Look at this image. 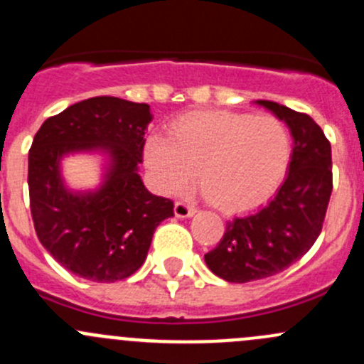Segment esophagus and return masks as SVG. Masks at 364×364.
<instances>
[{
	"mask_svg": "<svg viewBox=\"0 0 364 364\" xmlns=\"http://www.w3.org/2000/svg\"><path fill=\"white\" fill-rule=\"evenodd\" d=\"M196 211L197 209L190 203H186V200H178V203L174 204V215L178 216V218H188V216L196 215Z\"/></svg>",
	"mask_w": 364,
	"mask_h": 364,
	"instance_id": "1",
	"label": "esophagus"
}]
</instances>
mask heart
Returning a JSON list of instances; mask_svg holds the SVG:
<instances>
[{
	"label": "heart",
	"mask_w": 364,
	"mask_h": 364,
	"mask_svg": "<svg viewBox=\"0 0 364 364\" xmlns=\"http://www.w3.org/2000/svg\"><path fill=\"white\" fill-rule=\"evenodd\" d=\"M292 141L277 116L247 112H190L151 135L144 161L164 193H178L196 178L204 196L227 211L262 203L289 167Z\"/></svg>",
	"instance_id": "1"
}]
</instances>
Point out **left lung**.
<instances>
[{
	"instance_id": "8db88e82",
	"label": "left lung",
	"mask_w": 364,
	"mask_h": 364,
	"mask_svg": "<svg viewBox=\"0 0 364 364\" xmlns=\"http://www.w3.org/2000/svg\"><path fill=\"white\" fill-rule=\"evenodd\" d=\"M284 121L294 139L291 164L277 196L259 211L227 222L205 264L230 284L262 280L299 260L322 230L333 192L331 144L308 114L257 100Z\"/></svg>"
}]
</instances>
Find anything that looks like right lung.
I'll use <instances>...</instances> for the list:
<instances>
[{
	"instance_id": "add662e5",
	"label": "right lung",
	"mask_w": 364,
	"mask_h": 364,
	"mask_svg": "<svg viewBox=\"0 0 364 364\" xmlns=\"http://www.w3.org/2000/svg\"><path fill=\"white\" fill-rule=\"evenodd\" d=\"M148 104L95 97L43 121L28 156L29 208L36 236L63 267L100 284L123 280L144 264L153 232L174 216L171 199L153 196L139 176ZM108 156L105 181L72 193L60 178L70 152Z\"/></svg>"
}]
</instances>
